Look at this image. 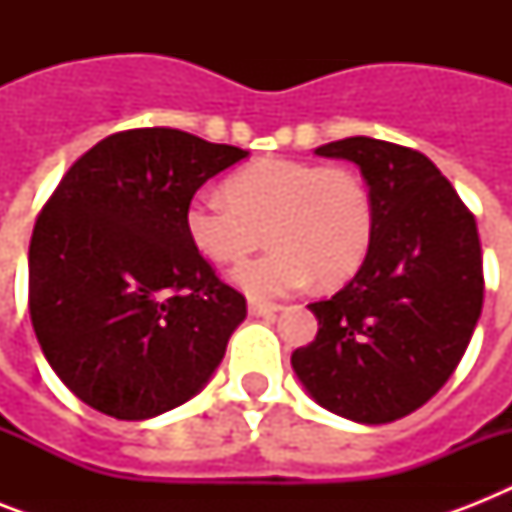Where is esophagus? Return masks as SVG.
Instances as JSON below:
<instances>
[{
	"instance_id": "esophagus-1",
	"label": "esophagus",
	"mask_w": 512,
	"mask_h": 512,
	"mask_svg": "<svg viewBox=\"0 0 512 512\" xmlns=\"http://www.w3.org/2000/svg\"><path fill=\"white\" fill-rule=\"evenodd\" d=\"M281 311V305L276 303H260V300H249V316L255 319H268V316H276Z\"/></svg>"
}]
</instances>
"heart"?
Listing matches in <instances>:
<instances>
[{
	"label": "heart",
	"mask_w": 512,
	"mask_h": 512,
	"mask_svg": "<svg viewBox=\"0 0 512 512\" xmlns=\"http://www.w3.org/2000/svg\"><path fill=\"white\" fill-rule=\"evenodd\" d=\"M273 247L244 260L231 281L255 300L287 297L316 276L335 287L361 268L374 233L372 193L348 167L297 159H257L225 180L223 193H196L185 233L212 263H233L263 241Z\"/></svg>",
	"instance_id": "1"
}]
</instances>
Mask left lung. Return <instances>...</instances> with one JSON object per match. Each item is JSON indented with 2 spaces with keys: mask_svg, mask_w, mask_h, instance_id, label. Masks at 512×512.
<instances>
[{
  "mask_svg": "<svg viewBox=\"0 0 512 512\" xmlns=\"http://www.w3.org/2000/svg\"><path fill=\"white\" fill-rule=\"evenodd\" d=\"M316 154L361 170L374 233L356 276L308 305L319 332L292 369L332 414L385 425L436 396L473 337L484 305L476 217L420 151L358 135Z\"/></svg>",
  "mask_w": 512,
  "mask_h": 512,
  "instance_id": "8db88e82",
  "label": "left lung"
}]
</instances>
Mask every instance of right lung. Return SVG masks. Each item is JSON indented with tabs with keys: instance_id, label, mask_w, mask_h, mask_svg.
<instances>
[{
	"instance_id": "add662e5",
	"label": "right lung",
	"mask_w": 512,
	"mask_h": 512,
	"mask_svg": "<svg viewBox=\"0 0 512 512\" xmlns=\"http://www.w3.org/2000/svg\"><path fill=\"white\" fill-rule=\"evenodd\" d=\"M249 151L170 130L116 132L63 175L28 247V311L52 372L143 422L209 382L247 300L185 233V207Z\"/></svg>"
}]
</instances>
